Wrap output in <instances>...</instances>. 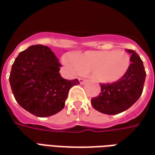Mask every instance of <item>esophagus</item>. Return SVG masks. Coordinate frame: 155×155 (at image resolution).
<instances>
[{
	"mask_svg": "<svg viewBox=\"0 0 155 155\" xmlns=\"http://www.w3.org/2000/svg\"><path fill=\"white\" fill-rule=\"evenodd\" d=\"M79 81L81 84H83L85 83V79H83V78H79Z\"/></svg>",
	"mask_w": 155,
	"mask_h": 155,
	"instance_id": "obj_1",
	"label": "esophagus"
}]
</instances>
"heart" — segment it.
Returning <instances> with one entry per match:
<instances>
[{
	"instance_id": "obj_1",
	"label": "heart",
	"mask_w": 155,
	"mask_h": 155,
	"mask_svg": "<svg viewBox=\"0 0 155 155\" xmlns=\"http://www.w3.org/2000/svg\"><path fill=\"white\" fill-rule=\"evenodd\" d=\"M63 61L74 74H94L99 81L110 84L126 74L130 58L124 51H86L72 57L64 56Z\"/></svg>"
}]
</instances>
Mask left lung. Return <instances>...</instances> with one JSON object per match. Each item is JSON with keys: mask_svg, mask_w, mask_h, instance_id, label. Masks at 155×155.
Masks as SVG:
<instances>
[{"mask_svg": "<svg viewBox=\"0 0 155 155\" xmlns=\"http://www.w3.org/2000/svg\"><path fill=\"white\" fill-rule=\"evenodd\" d=\"M131 64L126 74L112 84H101V91L91 99V104L101 113L117 114L126 110L142 94L146 72L140 55L133 50H126Z\"/></svg>", "mask_w": 155, "mask_h": 155, "instance_id": "1", "label": "left lung"}]
</instances>
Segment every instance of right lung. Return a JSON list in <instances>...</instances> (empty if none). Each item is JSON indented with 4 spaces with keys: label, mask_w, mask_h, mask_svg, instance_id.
Segmentation results:
<instances>
[{
    "label": "right lung",
    "mask_w": 155,
    "mask_h": 155,
    "mask_svg": "<svg viewBox=\"0 0 155 155\" xmlns=\"http://www.w3.org/2000/svg\"><path fill=\"white\" fill-rule=\"evenodd\" d=\"M61 66L48 46L35 45L21 51L9 77L17 103L37 117L51 116L63 110L70 89L80 82L61 77Z\"/></svg>",
    "instance_id": "add662e5"
}]
</instances>
